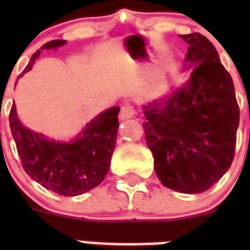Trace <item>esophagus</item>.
I'll return each mask as SVG.
<instances>
[{
    "label": "esophagus",
    "instance_id": "obj_1",
    "mask_svg": "<svg viewBox=\"0 0 250 250\" xmlns=\"http://www.w3.org/2000/svg\"><path fill=\"white\" fill-rule=\"evenodd\" d=\"M135 111H134V107H132L130 104H125V105L121 106L120 110V119L121 120H126V119H130L134 116Z\"/></svg>",
    "mask_w": 250,
    "mask_h": 250
}]
</instances>
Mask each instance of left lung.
<instances>
[{"label": "left lung", "mask_w": 250, "mask_h": 250, "mask_svg": "<svg viewBox=\"0 0 250 250\" xmlns=\"http://www.w3.org/2000/svg\"><path fill=\"white\" fill-rule=\"evenodd\" d=\"M180 37L189 45L185 67H193L190 79L165 98L143 105V126L161 184L198 194L230 167L239 106L213 43L198 32Z\"/></svg>", "instance_id": "left-lung-1"}]
</instances>
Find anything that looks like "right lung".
<instances>
[{"label": "right lung", "mask_w": 250, "mask_h": 250, "mask_svg": "<svg viewBox=\"0 0 250 250\" xmlns=\"http://www.w3.org/2000/svg\"><path fill=\"white\" fill-rule=\"evenodd\" d=\"M65 40H54L37 50L19 77L30 71L43 50H56ZM120 107L114 106L85 125L71 141L51 140L23 126L15 104L10 111V127L22 167L30 178L63 196H76L98 187L110 169L118 138Z\"/></svg>", "instance_id": "add662e5"}]
</instances>
